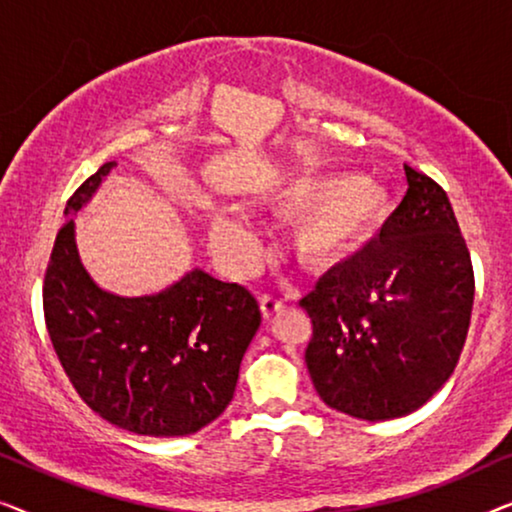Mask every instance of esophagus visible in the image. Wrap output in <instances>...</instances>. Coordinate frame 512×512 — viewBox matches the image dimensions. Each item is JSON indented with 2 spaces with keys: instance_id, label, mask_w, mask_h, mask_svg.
Here are the masks:
<instances>
[{
  "instance_id": "1",
  "label": "esophagus",
  "mask_w": 512,
  "mask_h": 512,
  "mask_svg": "<svg viewBox=\"0 0 512 512\" xmlns=\"http://www.w3.org/2000/svg\"><path fill=\"white\" fill-rule=\"evenodd\" d=\"M258 303H261V312L265 319H270L272 314H277L279 310H284V300L272 296V293H261V298H258Z\"/></svg>"
}]
</instances>
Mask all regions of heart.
Instances as JSON below:
<instances>
[{"mask_svg": "<svg viewBox=\"0 0 512 512\" xmlns=\"http://www.w3.org/2000/svg\"><path fill=\"white\" fill-rule=\"evenodd\" d=\"M277 207L303 216L296 230V251L310 268H326L359 247L389 214V193L373 179L349 174H314L286 184ZM212 244L230 263H249L256 235L247 221L219 212L212 221Z\"/></svg>", "mask_w": 512, "mask_h": 512, "instance_id": "b5f03b06", "label": "heart"}]
</instances>
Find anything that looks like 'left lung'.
I'll use <instances>...</instances> for the list:
<instances>
[{
	"instance_id": "left-lung-1",
	"label": "left lung",
	"mask_w": 512,
	"mask_h": 512,
	"mask_svg": "<svg viewBox=\"0 0 512 512\" xmlns=\"http://www.w3.org/2000/svg\"><path fill=\"white\" fill-rule=\"evenodd\" d=\"M408 193L380 242L335 265L300 300L305 363L328 408L380 422L422 408L457 368L475 277L447 193L405 165Z\"/></svg>"
}]
</instances>
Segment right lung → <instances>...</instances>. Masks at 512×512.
Instances as JSON below:
<instances>
[{
    "label": "right lung",
    "instance_id": "right-lung-1",
    "mask_svg": "<svg viewBox=\"0 0 512 512\" xmlns=\"http://www.w3.org/2000/svg\"><path fill=\"white\" fill-rule=\"evenodd\" d=\"M114 165L104 163L67 200L44 277L46 328L90 410L137 436H188L233 401L261 310L244 286L202 270L156 296L102 291L81 265L72 214Z\"/></svg>",
    "mask_w": 512,
    "mask_h": 512
}]
</instances>
